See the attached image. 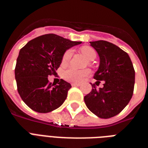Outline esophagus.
I'll use <instances>...</instances> for the list:
<instances>
[{"label": "esophagus", "mask_w": 148, "mask_h": 148, "mask_svg": "<svg viewBox=\"0 0 148 148\" xmlns=\"http://www.w3.org/2000/svg\"><path fill=\"white\" fill-rule=\"evenodd\" d=\"M81 85V84L79 83H72V86L73 87H79Z\"/></svg>", "instance_id": "34e87169"}]
</instances>
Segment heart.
I'll return each mask as SVG.
<instances>
[{
  "mask_svg": "<svg viewBox=\"0 0 148 148\" xmlns=\"http://www.w3.org/2000/svg\"><path fill=\"white\" fill-rule=\"evenodd\" d=\"M81 52L85 56L89 61H93L96 58V52L93 48L89 46H84L81 48ZM73 51L72 49H67L62 57V63L66 64L70 61L71 58ZM90 74V70L89 69L84 70H78L74 67H70L63 72L62 76L65 80L71 82H81L89 76Z\"/></svg>",
  "mask_w": 148,
  "mask_h": 148,
  "instance_id": "heart-1",
  "label": "heart"
}]
</instances>
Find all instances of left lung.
<instances>
[{"label": "left lung", "instance_id": "1", "mask_svg": "<svg viewBox=\"0 0 148 148\" xmlns=\"http://www.w3.org/2000/svg\"><path fill=\"white\" fill-rule=\"evenodd\" d=\"M90 43L100 58L99 69L93 78L104 81V84L99 90L95 84H91L92 91L84 96V102L95 116L109 119L118 115L131 99L135 70L130 56L116 45L106 40Z\"/></svg>", "mask_w": 148, "mask_h": 148}]
</instances>
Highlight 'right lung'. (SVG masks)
I'll return each instance as SVG.
<instances>
[{"label":"right lung","mask_w":148,"mask_h":148,"mask_svg":"<svg viewBox=\"0 0 148 148\" xmlns=\"http://www.w3.org/2000/svg\"><path fill=\"white\" fill-rule=\"evenodd\" d=\"M82 44L55 34L40 35L29 40L19 52L15 69L18 93L35 112L49 113L64 102L71 84L61 79L52 84L48 76L55 75L68 49Z\"/></svg>","instance_id":"obj_1"}]
</instances>
